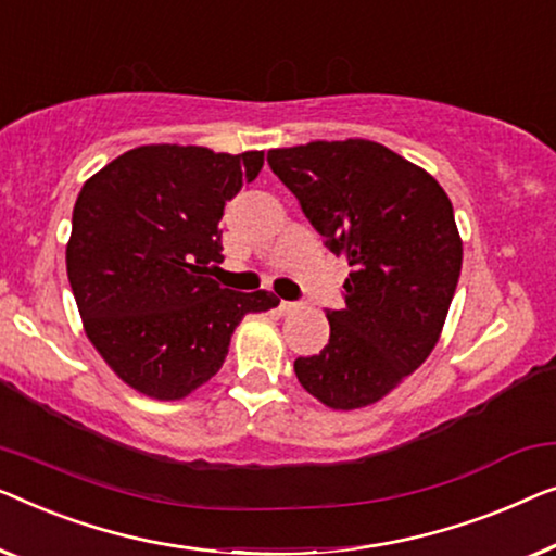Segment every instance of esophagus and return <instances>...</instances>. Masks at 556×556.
Instances as JSON below:
<instances>
[{
	"instance_id": "obj_1",
	"label": "esophagus",
	"mask_w": 556,
	"mask_h": 556,
	"mask_svg": "<svg viewBox=\"0 0 556 556\" xmlns=\"http://www.w3.org/2000/svg\"><path fill=\"white\" fill-rule=\"evenodd\" d=\"M296 309V302H279V312L281 315H289V312Z\"/></svg>"
}]
</instances>
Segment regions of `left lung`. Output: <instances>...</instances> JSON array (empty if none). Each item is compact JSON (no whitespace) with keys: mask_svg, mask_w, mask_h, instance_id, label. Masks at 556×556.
<instances>
[{"mask_svg":"<svg viewBox=\"0 0 556 556\" xmlns=\"http://www.w3.org/2000/svg\"><path fill=\"white\" fill-rule=\"evenodd\" d=\"M269 168L332 254L345 256V307L325 309L330 342L296 357V380L334 410L380 401L441 338L464 247L431 174L372 140L275 148Z\"/></svg>","mask_w":556,"mask_h":556,"instance_id":"obj_1","label":"left lung"}]
</instances>
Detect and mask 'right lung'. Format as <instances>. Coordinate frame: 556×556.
I'll return each mask as SVG.
<instances>
[{
  "instance_id": "right-lung-1",
  "label": "right lung",
  "mask_w": 556,
  "mask_h": 556,
  "mask_svg": "<svg viewBox=\"0 0 556 556\" xmlns=\"http://www.w3.org/2000/svg\"><path fill=\"white\" fill-rule=\"evenodd\" d=\"M262 166V151L140 146L85 181L67 279L90 342L138 393L186 397L224 365L241 317L279 304L208 277L224 260L226 201Z\"/></svg>"
}]
</instances>
